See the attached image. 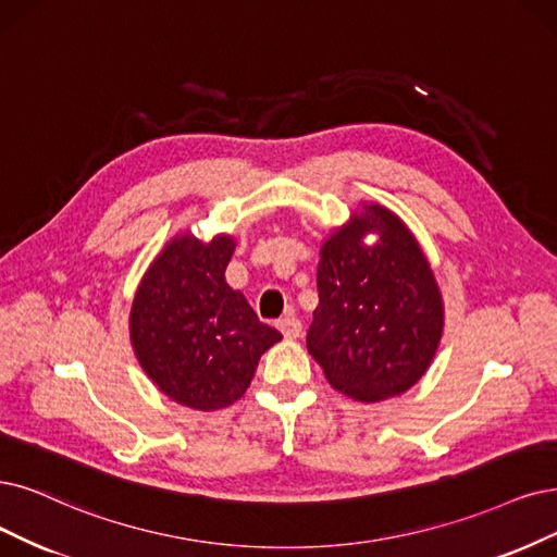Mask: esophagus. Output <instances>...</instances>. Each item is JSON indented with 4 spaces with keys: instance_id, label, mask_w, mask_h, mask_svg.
I'll return each mask as SVG.
<instances>
[{
    "instance_id": "1",
    "label": "esophagus",
    "mask_w": 557,
    "mask_h": 557,
    "mask_svg": "<svg viewBox=\"0 0 557 557\" xmlns=\"http://www.w3.org/2000/svg\"><path fill=\"white\" fill-rule=\"evenodd\" d=\"M277 327H280V333L284 337H289V339H296L302 333V323H300L298 317H284V319H280Z\"/></svg>"
}]
</instances>
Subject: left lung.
Instances as JSON below:
<instances>
[{
    "mask_svg": "<svg viewBox=\"0 0 557 557\" xmlns=\"http://www.w3.org/2000/svg\"><path fill=\"white\" fill-rule=\"evenodd\" d=\"M362 209L321 247L307 351L339 393L381 401L406 393L434 360L443 300L404 222L376 203ZM367 231L377 234L374 246L361 243Z\"/></svg>",
    "mask_w": 557,
    "mask_h": 557,
    "instance_id": "obj_1",
    "label": "left lung"
}]
</instances>
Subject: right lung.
<instances>
[{
    "mask_svg": "<svg viewBox=\"0 0 557 557\" xmlns=\"http://www.w3.org/2000/svg\"><path fill=\"white\" fill-rule=\"evenodd\" d=\"M230 236L174 238L144 275L131 312V339L144 372L170 399L197 410L234 404L265 348L282 335L224 282Z\"/></svg>",
    "mask_w": 557,
    "mask_h": 557,
    "instance_id": "obj_1",
    "label": "right lung"
}]
</instances>
